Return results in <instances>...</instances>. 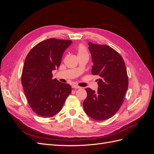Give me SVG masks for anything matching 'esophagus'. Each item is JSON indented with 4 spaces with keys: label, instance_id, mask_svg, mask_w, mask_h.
Here are the masks:
<instances>
[{
    "label": "esophagus",
    "instance_id": "34e87169",
    "mask_svg": "<svg viewBox=\"0 0 154 154\" xmlns=\"http://www.w3.org/2000/svg\"><path fill=\"white\" fill-rule=\"evenodd\" d=\"M72 88H76H76H81V87L80 86H78V85H73Z\"/></svg>",
    "mask_w": 154,
    "mask_h": 154
}]
</instances>
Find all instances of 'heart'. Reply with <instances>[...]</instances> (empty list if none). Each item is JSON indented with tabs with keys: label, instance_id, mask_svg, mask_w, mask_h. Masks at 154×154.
Here are the masks:
<instances>
[{
	"label": "heart",
	"instance_id": "1",
	"mask_svg": "<svg viewBox=\"0 0 154 154\" xmlns=\"http://www.w3.org/2000/svg\"><path fill=\"white\" fill-rule=\"evenodd\" d=\"M77 54L78 56H81L83 54H88L87 50L85 46L83 44H80L78 45L77 47Z\"/></svg>",
	"mask_w": 154,
	"mask_h": 154
}]
</instances>
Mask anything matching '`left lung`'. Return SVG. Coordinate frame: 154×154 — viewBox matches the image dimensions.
I'll return each instance as SVG.
<instances>
[{"mask_svg":"<svg viewBox=\"0 0 154 154\" xmlns=\"http://www.w3.org/2000/svg\"><path fill=\"white\" fill-rule=\"evenodd\" d=\"M94 66L93 75H98V88L95 92L86 88L83 101L86 114L97 121L108 119L122 105L128 89V79L124 60L117 51L106 45L88 42Z\"/></svg>","mask_w":154,"mask_h":154,"instance_id":"1","label":"left lung"}]
</instances>
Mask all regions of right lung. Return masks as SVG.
Masks as SVG:
<instances>
[{
  "instance_id": "obj_1",
  "label": "right lung",
  "mask_w": 154,
  "mask_h": 154,
  "mask_svg": "<svg viewBox=\"0 0 154 154\" xmlns=\"http://www.w3.org/2000/svg\"><path fill=\"white\" fill-rule=\"evenodd\" d=\"M71 40L49 38L36 44L27 54L21 76L27 102L34 112L51 118L61 110L71 86L53 78Z\"/></svg>"
}]
</instances>
